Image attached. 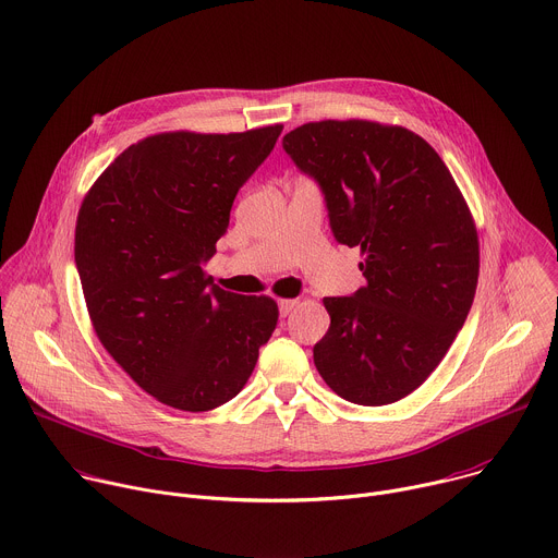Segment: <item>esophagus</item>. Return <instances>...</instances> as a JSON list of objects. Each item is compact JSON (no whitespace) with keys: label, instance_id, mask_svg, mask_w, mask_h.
I'll return each mask as SVG.
<instances>
[{"label":"esophagus","instance_id":"esophagus-1","mask_svg":"<svg viewBox=\"0 0 558 558\" xmlns=\"http://www.w3.org/2000/svg\"><path fill=\"white\" fill-rule=\"evenodd\" d=\"M298 304V300H278V308H280V315H289L293 311V306Z\"/></svg>","mask_w":558,"mask_h":558}]
</instances>
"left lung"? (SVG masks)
I'll use <instances>...</instances> for the list:
<instances>
[{
    "mask_svg": "<svg viewBox=\"0 0 558 558\" xmlns=\"http://www.w3.org/2000/svg\"><path fill=\"white\" fill-rule=\"evenodd\" d=\"M320 183L338 243L357 247L366 287L325 298L317 373L362 407L400 402L439 366L480 278V235L439 154L415 132L366 119L313 121L282 138Z\"/></svg>",
    "mask_w": 558,
    "mask_h": 558,
    "instance_id": "8db88e82",
    "label": "left lung"
}]
</instances>
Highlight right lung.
I'll return each instance as SVG.
<instances>
[{
	"label": "right lung",
	"instance_id": "right-lung-1",
	"mask_svg": "<svg viewBox=\"0 0 558 558\" xmlns=\"http://www.w3.org/2000/svg\"><path fill=\"white\" fill-rule=\"evenodd\" d=\"M282 125L161 132L123 149L76 216L74 263L93 329L156 402L203 413L243 390L278 325L269 295L211 284L203 263Z\"/></svg>",
	"mask_w": 558,
	"mask_h": 558
}]
</instances>
